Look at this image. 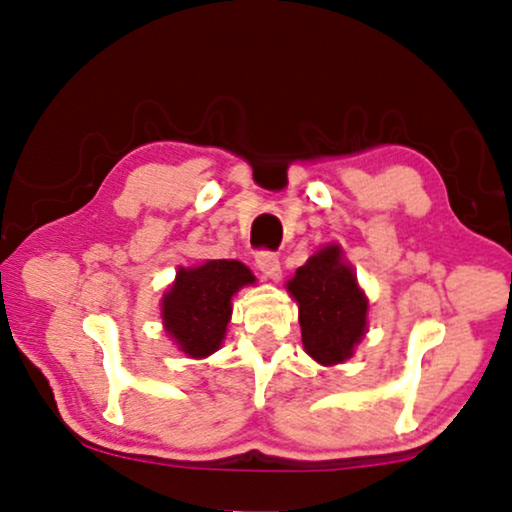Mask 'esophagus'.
Here are the masks:
<instances>
[{
    "instance_id": "1",
    "label": "esophagus",
    "mask_w": 512,
    "mask_h": 512,
    "mask_svg": "<svg viewBox=\"0 0 512 512\" xmlns=\"http://www.w3.org/2000/svg\"><path fill=\"white\" fill-rule=\"evenodd\" d=\"M256 265H258V270H261V275L265 279H272V282H277V279L282 277L279 258H277V254H272V251H258Z\"/></svg>"
}]
</instances>
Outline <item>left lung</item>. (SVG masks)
<instances>
[{
    "mask_svg": "<svg viewBox=\"0 0 512 512\" xmlns=\"http://www.w3.org/2000/svg\"><path fill=\"white\" fill-rule=\"evenodd\" d=\"M286 289L298 303L305 352L321 366L347 361L366 333L368 298L338 244L310 256Z\"/></svg>",
    "mask_w": 512,
    "mask_h": 512,
    "instance_id": "left-lung-1",
    "label": "left lung"
}]
</instances>
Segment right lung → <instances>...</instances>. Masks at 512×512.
Instances as JSON below:
<instances>
[{"label": "right lung", "instance_id": "right-lung-1", "mask_svg": "<svg viewBox=\"0 0 512 512\" xmlns=\"http://www.w3.org/2000/svg\"><path fill=\"white\" fill-rule=\"evenodd\" d=\"M256 277L240 261H207L179 268L163 298V324L179 349L191 359H205L221 347L233 314L230 300Z\"/></svg>", "mask_w": 512, "mask_h": 512}]
</instances>
